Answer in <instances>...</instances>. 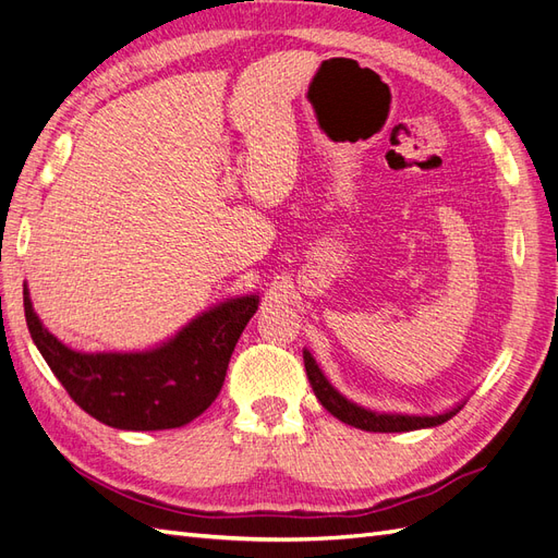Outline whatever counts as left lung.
I'll use <instances>...</instances> for the list:
<instances>
[{"mask_svg":"<svg viewBox=\"0 0 558 558\" xmlns=\"http://www.w3.org/2000/svg\"><path fill=\"white\" fill-rule=\"evenodd\" d=\"M304 365H306V375L313 387V393L320 401V405L332 412L337 420H341L344 424H351L355 428H363V432H379V434H393V432H415V428H426V426H438L442 422L452 420L457 412L462 410V405H457L442 415H434V417H417V415H389V412H373L365 410L361 405H355L351 401H347L330 381L325 379V375L320 373L318 363L313 361V355L308 351H304Z\"/></svg>","mask_w":558,"mask_h":558,"instance_id":"left-lung-1","label":"left lung"}]
</instances>
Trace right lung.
<instances>
[{"instance_id": "right-lung-1", "label": "right lung", "mask_w": 558, "mask_h": 558, "mask_svg": "<svg viewBox=\"0 0 558 558\" xmlns=\"http://www.w3.org/2000/svg\"><path fill=\"white\" fill-rule=\"evenodd\" d=\"M27 330L70 398L112 428L160 432L193 422L219 396L238 339L259 296H238L205 311L162 347L138 353H80L56 339L23 284Z\"/></svg>"}]
</instances>
